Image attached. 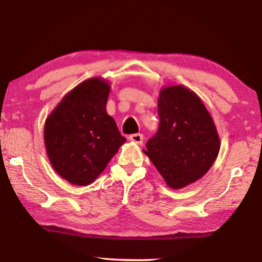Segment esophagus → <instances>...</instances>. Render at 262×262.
<instances>
[{"label": "esophagus", "instance_id": "34e87169", "mask_svg": "<svg viewBox=\"0 0 262 262\" xmlns=\"http://www.w3.org/2000/svg\"><path fill=\"white\" fill-rule=\"evenodd\" d=\"M129 140L132 142H134V143L141 145L142 143H143V135H142V134H133V135L129 136Z\"/></svg>", "mask_w": 262, "mask_h": 262}]
</instances>
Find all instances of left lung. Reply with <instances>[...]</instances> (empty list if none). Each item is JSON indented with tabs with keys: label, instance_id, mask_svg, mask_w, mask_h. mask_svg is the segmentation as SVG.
I'll use <instances>...</instances> for the list:
<instances>
[{
	"label": "left lung",
	"instance_id": "1",
	"mask_svg": "<svg viewBox=\"0 0 262 262\" xmlns=\"http://www.w3.org/2000/svg\"><path fill=\"white\" fill-rule=\"evenodd\" d=\"M158 114V132L143 152L168 187L184 188L202 178L216 161L219 133L200 97L181 84L159 90Z\"/></svg>",
	"mask_w": 262,
	"mask_h": 262
}]
</instances>
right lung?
I'll return each mask as SVG.
<instances>
[{
	"label": "right lung",
	"mask_w": 262,
	"mask_h": 262,
	"mask_svg": "<svg viewBox=\"0 0 262 262\" xmlns=\"http://www.w3.org/2000/svg\"><path fill=\"white\" fill-rule=\"evenodd\" d=\"M110 91V83L104 78L85 79L46 119L47 157L56 173L70 184L94 183L126 142L106 112Z\"/></svg>",
	"instance_id": "right-lung-1"
}]
</instances>
